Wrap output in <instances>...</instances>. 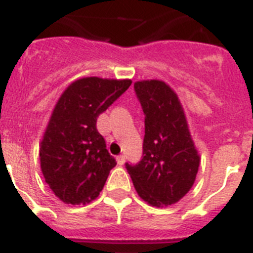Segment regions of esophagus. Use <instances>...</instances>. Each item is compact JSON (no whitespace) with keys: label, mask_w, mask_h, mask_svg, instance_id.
I'll list each match as a JSON object with an SVG mask.
<instances>
[{"label":"esophagus","mask_w":253,"mask_h":253,"mask_svg":"<svg viewBox=\"0 0 253 253\" xmlns=\"http://www.w3.org/2000/svg\"><path fill=\"white\" fill-rule=\"evenodd\" d=\"M117 163H118V165H124V164H125V156H124V155H120V156H117Z\"/></svg>","instance_id":"obj_1"}]
</instances>
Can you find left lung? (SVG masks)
Segmentation results:
<instances>
[{
	"label": "left lung",
	"instance_id": "8db88e82",
	"mask_svg": "<svg viewBox=\"0 0 253 253\" xmlns=\"http://www.w3.org/2000/svg\"><path fill=\"white\" fill-rule=\"evenodd\" d=\"M135 92L145 113L142 159L126 169L136 192L152 207L177 203L192 189L199 168L183 106L163 81H140Z\"/></svg>",
	"mask_w": 253,
	"mask_h": 253
}]
</instances>
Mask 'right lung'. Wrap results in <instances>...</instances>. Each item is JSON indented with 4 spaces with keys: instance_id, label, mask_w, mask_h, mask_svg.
Here are the masks:
<instances>
[{
    "instance_id": "1",
    "label": "right lung",
    "mask_w": 253,
    "mask_h": 253,
    "mask_svg": "<svg viewBox=\"0 0 253 253\" xmlns=\"http://www.w3.org/2000/svg\"><path fill=\"white\" fill-rule=\"evenodd\" d=\"M131 83L85 77L73 82L56 102L40 143V166L49 188L65 204L94 200L117 164L95 124Z\"/></svg>"
}]
</instances>
